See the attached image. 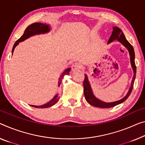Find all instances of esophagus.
<instances>
[{"mask_svg":"<svg viewBox=\"0 0 145 145\" xmlns=\"http://www.w3.org/2000/svg\"><path fill=\"white\" fill-rule=\"evenodd\" d=\"M80 67H81V65H80V64L78 63H73L72 65H71V69H72V71H76L78 70Z\"/></svg>","mask_w":145,"mask_h":145,"instance_id":"34e87169","label":"esophagus"}]
</instances>
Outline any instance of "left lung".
Returning a JSON list of instances; mask_svg holds the SVG:
<instances>
[{"label": "left lung", "instance_id": "left-lung-1", "mask_svg": "<svg viewBox=\"0 0 145 145\" xmlns=\"http://www.w3.org/2000/svg\"><path fill=\"white\" fill-rule=\"evenodd\" d=\"M117 39L119 41L120 43H121L125 47L128 49L129 54H130V62L131 65H132V67L133 71V76L132 80V83H131L130 88L129 89V91L126 95L124 97L123 99H122L119 101L113 102H105L102 101H100L98 99H97L93 95V91L91 89V87L89 84V82L88 80V77L87 74H85V78H84V96H85L86 100L89 104L91 105L94 106L95 107H98V108H111V107H114L115 106L118 105V104H121L122 102L125 101L126 100L128 99L129 96L130 95L133 89V84H134V81L135 79V75H136V66H135V52L134 50L132 44H131L129 42L127 41L125 36L122 32V30L119 28L117 27V26H114L113 27V32L111 34L110 39L108 40V43H110L111 42L114 41V40Z\"/></svg>", "mask_w": 145, "mask_h": 145}]
</instances>
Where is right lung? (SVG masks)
Segmentation results:
<instances>
[{"mask_svg":"<svg viewBox=\"0 0 145 145\" xmlns=\"http://www.w3.org/2000/svg\"><path fill=\"white\" fill-rule=\"evenodd\" d=\"M50 30V28L48 24H43L41 23H35L30 24V26H28V27L26 28L25 31H24L23 35H22V36L20 37V38L17 40V41H16V42L15 43L14 45H13V48H12V54L13 52V50H14V49H15V48L16 47V46L20 43V42L24 41V40L28 39V37L32 36V35H34L36 34H45V33H47L49 32ZM70 71H71V68L67 69L64 71L63 73H62L61 76H60V77L59 78V82H58V86H60V84H61V79L63 78L65 75L69 74ZM59 95L56 94L50 101L47 102L46 104H43V105H41V106L30 105V106L32 107H34V108H49V107L54 105L56 103H57V102L58 101V100H59Z\"/></svg>","mask_w":145,"mask_h":145,"instance_id":"obj_1","label":"right lung"}]
</instances>
